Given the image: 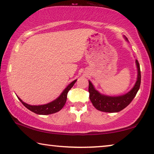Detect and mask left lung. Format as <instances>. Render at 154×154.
Listing matches in <instances>:
<instances>
[{
	"mask_svg": "<svg viewBox=\"0 0 154 154\" xmlns=\"http://www.w3.org/2000/svg\"><path fill=\"white\" fill-rule=\"evenodd\" d=\"M125 39L127 40V38H125ZM136 63L137 69H138V78H137L136 82L131 90L124 95L119 96L103 95L96 90L94 85L89 80V99L96 109L109 113L118 112L127 107L133 100L140 88L141 82L140 65L137 60H136Z\"/></svg>",
	"mask_w": 154,
	"mask_h": 154,
	"instance_id": "left-lung-1",
	"label": "left lung"
}]
</instances>
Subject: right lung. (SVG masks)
I'll use <instances>...</instances> for the list:
<instances>
[{
  "label": "right lung",
  "instance_id": "add662e5",
  "mask_svg": "<svg viewBox=\"0 0 154 154\" xmlns=\"http://www.w3.org/2000/svg\"><path fill=\"white\" fill-rule=\"evenodd\" d=\"M76 80H75L72 82H71V83L66 87L65 90L63 91V93L60 94V96H59L58 98H56L55 100L51 102V103L46 104V105H30L24 103L19 97H17L19 99V100L23 103V105H24L26 108H27L28 109L32 111V112L40 115L51 114V113H56L59 112L60 109H62L64 105H65L66 101H67L68 91H69L71 88L74 86V85L75 84V82H76Z\"/></svg>",
  "mask_w": 154,
  "mask_h": 154
}]
</instances>
